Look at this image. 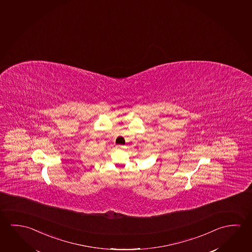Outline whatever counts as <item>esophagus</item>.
<instances>
[{
    "instance_id": "obj_1",
    "label": "esophagus",
    "mask_w": 252,
    "mask_h": 252,
    "mask_svg": "<svg viewBox=\"0 0 252 252\" xmlns=\"http://www.w3.org/2000/svg\"><path fill=\"white\" fill-rule=\"evenodd\" d=\"M116 147H117V148H118V149L125 148V146H124V145H117V146H116Z\"/></svg>"
}]
</instances>
